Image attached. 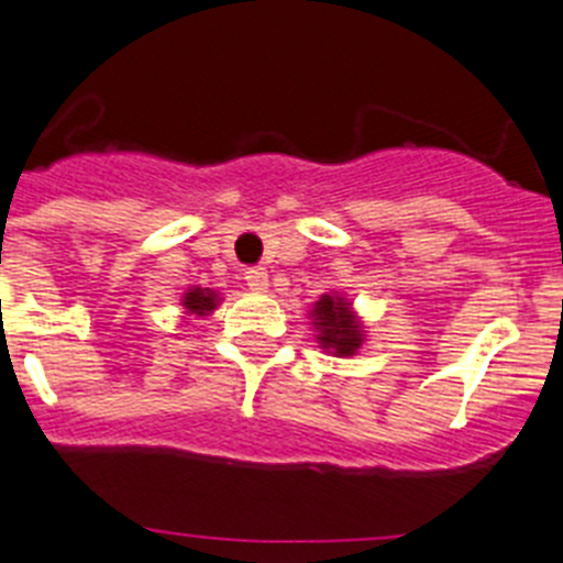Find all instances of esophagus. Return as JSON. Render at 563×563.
I'll return each instance as SVG.
<instances>
[{
	"label": "esophagus",
	"instance_id": "esophagus-1",
	"mask_svg": "<svg viewBox=\"0 0 563 563\" xmlns=\"http://www.w3.org/2000/svg\"><path fill=\"white\" fill-rule=\"evenodd\" d=\"M245 286H249L252 291H266L268 289L266 268H245Z\"/></svg>",
	"mask_w": 563,
	"mask_h": 563
}]
</instances>
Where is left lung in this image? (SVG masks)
Here are the masks:
<instances>
[{
  "label": "left lung",
  "mask_w": 563,
  "mask_h": 563,
  "mask_svg": "<svg viewBox=\"0 0 563 563\" xmlns=\"http://www.w3.org/2000/svg\"><path fill=\"white\" fill-rule=\"evenodd\" d=\"M311 332L325 354L352 357L366 340V325L340 291H325L309 311Z\"/></svg>",
  "instance_id": "obj_1"
}]
</instances>
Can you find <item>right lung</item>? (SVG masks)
Returning <instances> with one entry per match:
<instances>
[{
    "mask_svg": "<svg viewBox=\"0 0 563 563\" xmlns=\"http://www.w3.org/2000/svg\"><path fill=\"white\" fill-rule=\"evenodd\" d=\"M220 300H223V297L217 295V291L200 289V286H191V289L183 295V300H179V306H183V318H186V320L209 318L211 311L220 306Z\"/></svg>",
    "mask_w": 563,
    "mask_h": 563,
    "instance_id": "add662e5",
    "label": "right lung"
}]
</instances>
